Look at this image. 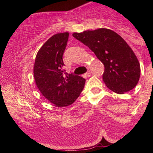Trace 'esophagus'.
I'll return each instance as SVG.
<instances>
[{
  "mask_svg": "<svg viewBox=\"0 0 153 153\" xmlns=\"http://www.w3.org/2000/svg\"><path fill=\"white\" fill-rule=\"evenodd\" d=\"M90 75H91V74H90V71H88L86 74H85L84 75H83V76H84V77H90Z\"/></svg>",
  "mask_w": 153,
  "mask_h": 153,
  "instance_id": "esophagus-1",
  "label": "esophagus"
}]
</instances>
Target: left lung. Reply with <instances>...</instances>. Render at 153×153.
Returning <instances> with one entry per match:
<instances>
[{
    "label": "left lung",
    "mask_w": 153,
    "mask_h": 153,
    "mask_svg": "<svg viewBox=\"0 0 153 153\" xmlns=\"http://www.w3.org/2000/svg\"><path fill=\"white\" fill-rule=\"evenodd\" d=\"M73 36L88 46L104 65L102 79L108 88L121 94L135 88L140 76V63L120 35L113 30L100 28L74 33Z\"/></svg>",
    "instance_id": "1"
}]
</instances>
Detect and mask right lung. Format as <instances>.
<instances>
[{"mask_svg":"<svg viewBox=\"0 0 153 153\" xmlns=\"http://www.w3.org/2000/svg\"><path fill=\"white\" fill-rule=\"evenodd\" d=\"M69 33H56L38 51L33 76L40 92L56 107H66L75 102L84 89L86 79L74 74L64 73L63 55Z\"/></svg>","mask_w":153,"mask_h":153,"instance_id":"1","label":"right lung"}]
</instances>
